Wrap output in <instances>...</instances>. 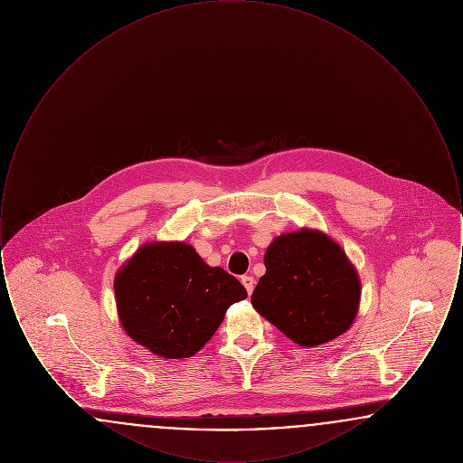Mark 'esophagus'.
<instances>
[{
    "label": "esophagus",
    "instance_id": "obj_1",
    "mask_svg": "<svg viewBox=\"0 0 463 463\" xmlns=\"http://www.w3.org/2000/svg\"><path fill=\"white\" fill-rule=\"evenodd\" d=\"M242 287L246 288L248 295L253 293V288H255V279L251 276H242L241 278Z\"/></svg>",
    "mask_w": 463,
    "mask_h": 463
}]
</instances>
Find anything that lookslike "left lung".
Here are the masks:
<instances>
[{
  "instance_id": "obj_1",
  "label": "left lung",
  "mask_w": 463,
  "mask_h": 463,
  "mask_svg": "<svg viewBox=\"0 0 463 463\" xmlns=\"http://www.w3.org/2000/svg\"><path fill=\"white\" fill-rule=\"evenodd\" d=\"M264 264L251 304L288 338L316 347L349 330L361 285L328 236L308 229L283 234L267 248Z\"/></svg>"
}]
</instances>
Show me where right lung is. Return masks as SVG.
Masks as SVG:
<instances>
[{"label":"right lung","instance_id":"1","mask_svg":"<svg viewBox=\"0 0 463 463\" xmlns=\"http://www.w3.org/2000/svg\"><path fill=\"white\" fill-rule=\"evenodd\" d=\"M114 293L125 331L165 359L194 355L225 310L248 297L234 276L204 264L185 242L142 246L118 272Z\"/></svg>","mask_w":463,"mask_h":463}]
</instances>
